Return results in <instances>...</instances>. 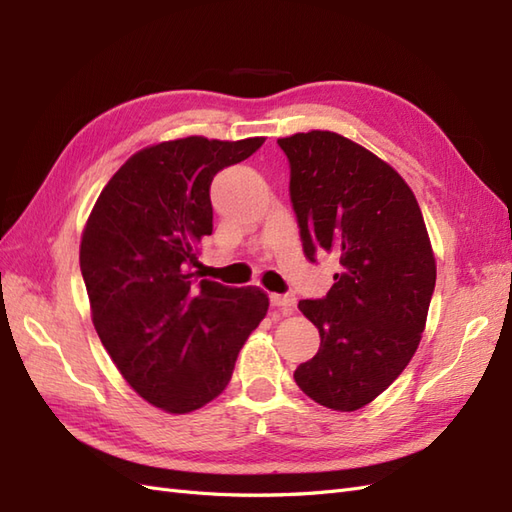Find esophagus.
<instances>
[{
  "instance_id": "34e87169",
  "label": "esophagus",
  "mask_w": 512,
  "mask_h": 512,
  "mask_svg": "<svg viewBox=\"0 0 512 512\" xmlns=\"http://www.w3.org/2000/svg\"><path fill=\"white\" fill-rule=\"evenodd\" d=\"M270 303L284 314H290L295 310V295H270Z\"/></svg>"
}]
</instances>
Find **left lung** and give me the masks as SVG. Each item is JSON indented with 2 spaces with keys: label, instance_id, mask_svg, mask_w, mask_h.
I'll use <instances>...</instances> for the list:
<instances>
[{
  "label": "left lung",
  "instance_id": "obj_1",
  "mask_svg": "<svg viewBox=\"0 0 512 512\" xmlns=\"http://www.w3.org/2000/svg\"><path fill=\"white\" fill-rule=\"evenodd\" d=\"M277 143L290 162L303 253L341 264L328 295L299 301L321 347L295 380L319 405L356 411L418 350L436 288L431 239L409 184L372 151L321 129Z\"/></svg>",
  "mask_w": 512,
  "mask_h": 512
}]
</instances>
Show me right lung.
<instances>
[{
  "label": "right lung",
  "instance_id": "right-lung-1",
  "mask_svg": "<svg viewBox=\"0 0 512 512\" xmlns=\"http://www.w3.org/2000/svg\"><path fill=\"white\" fill-rule=\"evenodd\" d=\"M264 140L187 136L140 149L85 222L79 262L94 330L129 387L167 413L220 396L268 312L257 286L195 281L193 270L198 244L213 233V176Z\"/></svg>",
  "mask_w": 512,
  "mask_h": 512
}]
</instances>
